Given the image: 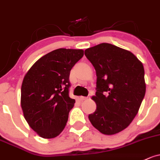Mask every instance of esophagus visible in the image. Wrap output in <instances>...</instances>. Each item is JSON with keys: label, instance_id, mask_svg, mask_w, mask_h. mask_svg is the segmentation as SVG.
Listing matches in <instances>:
<instances>
[{"label": "esophagus", "instance_id": "esophagus-1", "mask_svg": "<svg viewBox=\"0 0 160 160\" xmlns=\"http://www.w3.org/2000/svg\"><path fill=\"white\" fill-rule=\"evenodd\" d=\"M79 99L81 101H84V100H86L88 99V97H84V96H80Z\"/></svg>", "mask_w": 160, "mask_h": 160}]
</instances>
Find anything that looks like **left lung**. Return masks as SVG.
Instances as JSON below:
<instances>
[{
    "label": "left lung",
    "instance_id": "8db88e82",
    "mask_svg": "<svg viewBox=\"0 0 160 160\" xmlns=\"http://www.w3.org/2000/svg\"><path fill=\"white\" fill-rule=\"evenodd\" d=\"M85 55L97 75L92 98L97 108L89 121L103 134L119 133L135 118L145 95L142 63L130 51L106 42L86 49Z\"/></svg>",
    "mask_w": 160,
    "mask_h": 160
}]
</instances>
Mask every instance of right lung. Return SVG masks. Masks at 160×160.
<instances>
[{"instance_id":"1","label":"right lung","mask_w":160,"mask_h":160,"mask_svg":"<svg viewBox=\"0 0 160 160\" xmlns=\"http://www.w3.org/2000/svg\"><path fill=\"white\" fill-rule=\"evenodd\" d=\"M83 56L82 49H56L39 59L26 73L20 104L29 126L39 137L54 138L64 130L75 103L68 95L70 71Z\"/></svg>"}]
</instances>
